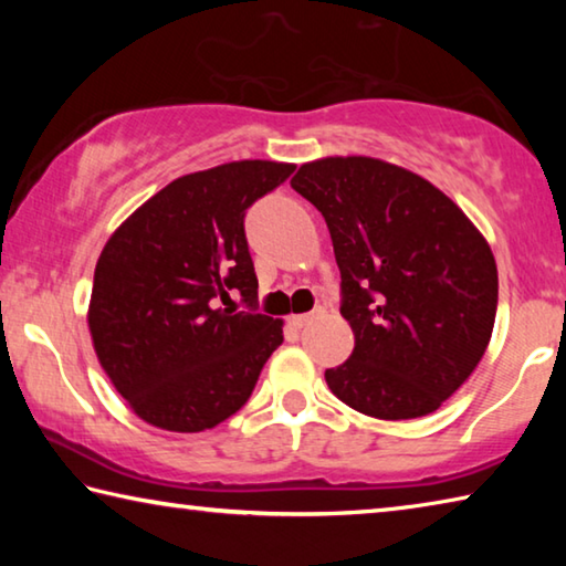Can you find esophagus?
I'll use <instances>...</instances> for the list:
<instances>
[{"label": "esophagus", "instance_id": "esophagus-1", "mask_svg": "<svg viewBox=\"0 0 566 566\" xmlns=\"http://www.w3.org/2000/svg\"><path fill=\"white\" fill-rule=\"evenodd\" d=\"M322 314V310H314V312H310V314H292L290 317V324L294 329H302V327H306V324L310 322H314Z\"/></svg>", "mask_w": 566, "mask_h": 566}]
</instances>
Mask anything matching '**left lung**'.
Masks as SVG:
<instances>
[{
  "mask_svg": "<svg viewBox=\"0 0 566 566\" xmlns=\"http://www.w3.org/2000/svg\"><path fill=\"white\" fill-rule=\"evenodd\" d=\"M292 187L319 209L342 274L349 359L332 395L377 419L442 407L484 357L496 262L482 232L432 181L375 157L306 161Z\"/></svg>",
  "mask_w": 566,
  "mask_h": 566,
  "instance_id": "left-lung-1",
  "label": "left lung"
}]
</instances>
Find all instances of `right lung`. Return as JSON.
<instances>
[{"label": "right lung", "mask_w": 566, "mask_h": 566, "mask_svg": "<svg viewBox=\"0 0 566 566\" xmlns=\"http://www.w3.org/2000/svg\"><path fill=\"white\" fill-rule=\"evenodd\" d=\"M292 171L286 161L242 159L185 175L104 244L87 312L92 344L147 424L181 434L217 427L244 407L282 344L284 322L256 312L244 212ZM237 291L242 311L231 302Z\"/></svg>", "instance_id": "1"}]
</instances>
